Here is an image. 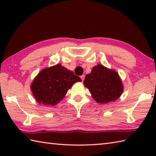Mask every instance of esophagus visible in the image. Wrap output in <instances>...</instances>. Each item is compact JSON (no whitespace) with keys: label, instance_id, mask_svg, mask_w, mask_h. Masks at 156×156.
I'll use <instances>...</instances> for the list:
<instances>
[{"label":"esophagus","instance_id":"obj_1","mask_svg":"<svg viewBox=\"0 0 156 156\" xmlns=\"http://www.w3.org/2000/svg\"><path fill=\"white\" fill-rule=\"evenodd\" d=\"M80 78H81V79H82V81H83L84 79V75H82V76H80Z\"/></svg>","mask_w":156,"mask_h":156}]
</instances>
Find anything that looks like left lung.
Listing matches in <instances>:
<instances>
[{
    "label": "left lung",
    "instance_id": "8db88e82",
    "mask_svg": "<svg viewBox=\"0 0 156 156\" xmlns=\"http://www.w3.org/2000/svg\"><path fill=\"white\" fill-rule=\"evenodd\" d=\"M83 83L94 100L100 104L115 101L122 95L124 89L117 72L100 64L86 75Z\"/></svg>",
    "mask_w": 156,
    "mask_h": 156
}]
</instances>
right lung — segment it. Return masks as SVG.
<instances>
[{
	"label": "right lung",
	"instance_id": "add662e5",
	"mask_svg": "<svg viewBox=\"0 0 156 156\" xmlns=\"http://www.w3.org/2000/svg\"><path fill=\"white\" fill-rule=\"evenodd\" d=\"M77 82H81L79 76L57 64L41 70L30 87L38 103L54 106L64 98L69 89Z\"/></svg>",
	"mask_w": 156,
	"mask_h": 156
}]
</instances>
